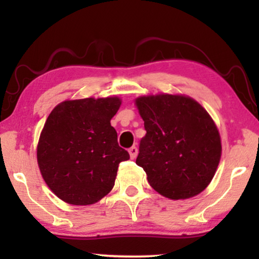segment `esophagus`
<instances>
[{"label": "esophagus", "mask_w": 259, "mask_h": 259, "mask_svg": "<svg viewBox=\"0 0 259 259\" xmlns=\"http://www.w3.org/2000/svg\"><path fill=\"white\" fill-rule=\"evenodd\" d=\"M129 154H130L131 159H135V157L137 156V154H138V148L136 147V146L130 147V148H129Z\"/></svg>", "instance_id": "obj_1"}]
</instances>
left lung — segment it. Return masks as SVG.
<instances>
[{"label":"left lung","instance_id":"8db88e82","mask_svg":"<svg viewBox=\"0 0 259 259\" xmlns=\"http://www.w3.org/2000/svg\"><path fill=\"white\" fill-rule=\"evenodd\" d=\"M136 105L146 130L136 163L150 185L171 200L198 195L211 182L222 154L211 116L186 96H143Z\"/></svg>","mask_w":259,"mask_h":259}]
</instances>
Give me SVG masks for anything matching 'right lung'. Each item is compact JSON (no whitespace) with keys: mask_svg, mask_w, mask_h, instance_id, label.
<instances>
[{"mask_svg":"<svg viewBox=\"0 0 259 259\" xmlns=\"http://www.w3.org/2000/svg\"><path fill=\"white\" fill-rule=\"evenodd\" d=\"M120 105L117 97L66 100L48 116L37 163L47 185L65 202H98L113 188L120 162L130 159L111 125Z\"/></svg>","mask_w":259,"mask_h":259,"instance_id":"1","label":"right lung"}]
</instances>
